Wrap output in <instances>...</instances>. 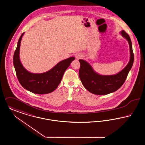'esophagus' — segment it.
<instances>
[{
    "mask_svg": "<svg viewBox=\"0 0 145 145\" xmlns=\"http://www.w3.org/2000/svg\"><path fill=\"white\" fill-rule=\"evenodd\" d=\"M82 57V55L80 54H77L75 55V58L77 59H79Z\"/></svg>",
    "mask_w": 145,
    "mask_h": 145,
    "instance_id": "obj_1",
    "label": "esophagus"
}]
</instances>
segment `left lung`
Instances as JSON below:
<instances>
[{
    "mask_svg": "<svg viewBox=\"0 0 145 145\" xmlns=\"http://www.w3.org/2000/svg\"><path fill=\"white\" fill-rule=\"evenodd\" d=\"M120 34L125 39L129 45L130 59L126 67L116 74L102 75L95 72L87 61L80 59L79 77L84 88L96 95H106L118 90L125 82L134 62L131 41L129 35L124 31Z\"/></svg>",
    "mask_w": 145,
    "mask_h": 145,
    "instance_id": "8db88e82",
    "label": "left lung"
}]
</instances>
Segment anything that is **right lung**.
<instances>
[{"instance_id": "1", "label": "right lung", "mask_w": 145, "mask_h": 145, "mask_svg": "<svg viewBox=\"0 0 145 145\" xmlns=\"http://www.w3.org/2000/svg\"><path fill=\"white\" fill-rule=\"evenodd\" d=\"M24 34H22L18 41L13 58L17 78L23 88L33 93L44 94L51 93L60 84L64 72L75 60V57H71L59 61L54 68L45 72H31L24 68L20 59V48Z\"/></svg>"}]
</instances>
